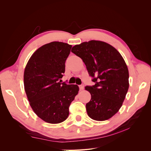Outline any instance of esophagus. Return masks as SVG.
I'll return each instance as SVG.
<instances>
[{
    "instance_id": "esophagus-1",
    "label": "esophagus",
    "mask_w": 151,
    "mask_h": 151,
    "mask_svg": "<svg viewBox=\"0 0 151 151\" xmlns=\"http://www.w3.org/2000/svg\"><path fill=\"white\" fill-rule=\"evenodd\" d=\"M79 88H80V90H83L84 88V84H81L79 86Z\"/></svg>"
}]
</instances>
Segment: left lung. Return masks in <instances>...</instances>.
<instances>
[{"instance_id": "1", "label": "left lung", "mask_w": 151, "mask_h": 151, "mask_svg": "<svg viewBox=\"0 0 151 151\" xmlns=\"http://www.w3.org/2000/svg\"><path fill=\"white\" fill-rule=\"evenodd\" d=\"M71 52L84 62L95 84L86 86L91 99L86 105L93 120L104 121L119 111L129 88V74L124 59L111 45L91 40L76 45Z\"/></svg>"}]
</instances>
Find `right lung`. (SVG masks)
<instances>
[{
  "instance_id": "add662e5",
  "label": "right lung",
  "mask_w": 151,
  "mask_h": 151,
  "mask_svg": "<svg viewBox=\"0 0 151 151\" xmlns=\"http://www.w3.org/2000/svg\"><path fill=\"white\" fill-rule=\"evenodd\" d=\"M72 45L53 42L36 50L26 65L24 90L33 111L41 119L56 124L65 121L78 94L76 84L60 83Z\"/></svg>"
}]
</instances>
